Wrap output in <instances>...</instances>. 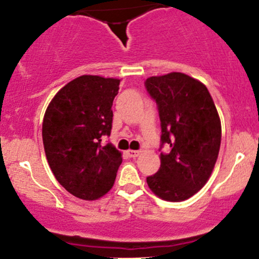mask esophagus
I'll list each match as a JSON object with an SVG mask.
<instances>
[{
	"mask_svg": "<svg viewBox=\"0 0 259 259\" xmlns=\"http://www.w3.org/2000/svg\"><path fill=\"white\" fill-rule=\"evenodd\" d=\"M126 154L130 157V158H135L140 154V151H135V150H127Z\"/></svg>",
	"mask_w": 259,
	"mask_h": 259,
	"instance_id": "34e87169",
	"label": "esophagus"
}]
</instances>
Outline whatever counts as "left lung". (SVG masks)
<instances>
[{"instance_id": "left-lung-1", "label": "left lung", "mask_w": 259, "mask_h": 259, "mask_svg": "<svg viewBox=\"0 0 259 259\" xmlns=\"http://www.w3.org/2000/svg\"><path fill=\"white\" fill-rule=\"evenodd\" d=\"M145 86L158 107L160 168L147 177L154 195L170 202L187 200L200 191L218 158L222 125L206 85L184 73H169L146 79Z\"/></svg>"}]
</instances>
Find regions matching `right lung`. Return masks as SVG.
Returning <instances> with one entry per match:
<instances>
[{"mask_svg":"<svg viewBox=\"0 0 259 259\" xmlns=\"http://www.w3.org/2000/svg\"><path fill=\"white\" fill-rule=\"evenodd\" d=\"M119 79L81 75L53 97L44 117L47 162L58 183L81 200H97L112 189L121 153L112 144L113 100Z\"/></svg>","mask_w":259,"mask_h":259,"instance_id":"right-lung-1","label":"right lung"}]
</instances>
